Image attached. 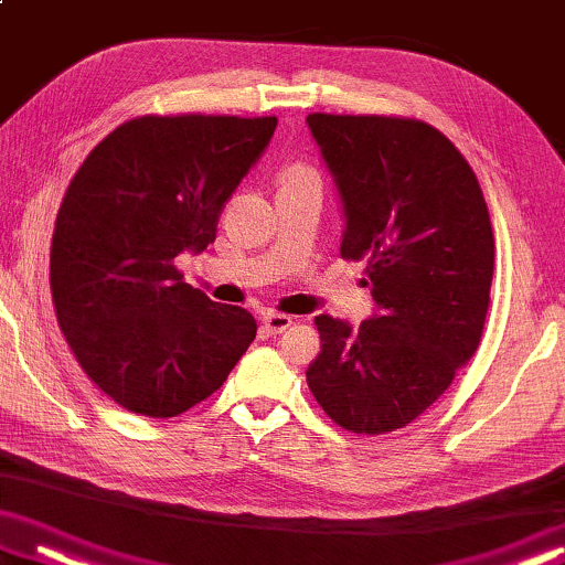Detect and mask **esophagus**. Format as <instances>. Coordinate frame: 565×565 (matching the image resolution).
<instances>
[{
  "mask_svg": "<svg viewBox=\"0 0 565 565\" xmlns=\"http://www.w3.org/2000/svg\"><path fill=\"white\" fill-rule=\"evenodd\" d=\"M291 324H294V317H289V315H276V311H268V315H264V327L271 334H281L289 330Z\"/></svg>",
  "mask_w": 565,
  "mask_h": 565,
  "instance_id": "obj_1",
  "label": "esophagus"
}]
</instances>
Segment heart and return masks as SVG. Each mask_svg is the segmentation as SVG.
Masks as SVG:
<instances>
[{
    "instance_id": "obj_1",
    "label": "heart",
    "mask_w": 565,
    "mask_h": 565,
    "mask_svg": "<svg viewBox=\"0 0 565 565\" xmlns=\"http://www.w3.org/2000/svg\"><path fill=\"white\" fill-rule=\"evenodd\" d=\"M307 182H319L317 172L307 164H289L284 167L279 174V188H297V184H307Z\"/></svg>"
}]
</instances>
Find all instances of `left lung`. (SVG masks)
I'll list each match as a JSON object with an SVG mask.
<instances>
[{"label":"left lung","mask_w":565,"mask_h":565,"mask_svg":"<svg viewBox=\"0 0 565 565\" xmlns=\"http://www.w3.org/2000/svg\"><path fill=\"white\" fill-rule=\"evenodd\" d=\"M340 195L342 258L365 260L375 311L352 327L315 317L309 391L334 424L385 434L418 418L477 352L494 235L459 149L416 119L309 114Z\"/></svg>","instance_id":"obj_1"}]
</instances>
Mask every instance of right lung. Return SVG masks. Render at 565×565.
<instances>
[{
    "mask_svg": "<svg viewBox=\"0 0 565 565\" xmlns=\"http://www.w3.org/2000/svg\"><path fill=\"white\" fill-rule=\"evenodd\" d=\"M276 116H141L67 184L50 286L75 360L108 398L180 416L225 383L256 319L184 284L174 258L215 241L217 215L274 137Z\"/></svg>",
    "mask_w": 565,
    "mask_h": 565,
    "instance_id": "right-lung-1",
    "label": "right lung"
}]
</instances>
